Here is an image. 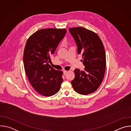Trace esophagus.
Here are the masks:
<instances>
[{
    "label": "esophagus",
    "mask_w": 131,
    "mask_h": 131,
    "mask_svg": "<svg viewBox=\"0 0 131 131\" xmlns=\"http://www.w3.org/2000/svg\"><path fill=\"white\" fill-rule=\"evenodd\" d=\"M68 71H66V70L64 71V74L65 76H66V74L68 73Z\"/></svg>",
    "instance_id": "esophagus-1"
}]
</instances>
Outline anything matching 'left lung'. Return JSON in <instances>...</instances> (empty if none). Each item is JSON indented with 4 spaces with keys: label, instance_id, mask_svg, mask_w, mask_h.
I'll return each mask as SVG.
<instances>
[{
    "label": "left lung",
    "instance_id": "1",
    "mask_svg": "<svg viewBox=\"0 0 131 131\" xmlns=\"http://www.w3.org/2000/svg\"><path fill=\"white\" fill-rule=\"evenodd\" d=\"M69 30L85 66L83 71L74 69L75 76L71 85L79 94L88 95L96 91L104 79L106 65L105 49L100 37L94 32L81 27L69 28Z\"/></svg>",
    "mask_w": 131,
    "mask_h": 131
}]
</instances>
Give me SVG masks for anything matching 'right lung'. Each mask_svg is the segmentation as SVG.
Returning a JSON list of instances; mask_svg holds the SVG:
<instances>
[{"label": "right lung", "mask_w": 131, "mask_h": 131, "mask_svg": "<svg viewBox=\"0 0 131 131\" xmlns=\"http://www.w3.org/2000/svg\"><path fill=\"white\" fill-rule=\"evenodd\" d=\"M66 33L65 28L41 29L26 41L23 54L25 73L34 89L43 96L55 94L63 82V71L55 70L49 63Z\"/></svg>", "instance_id": "add662e5"}]
</instances>
